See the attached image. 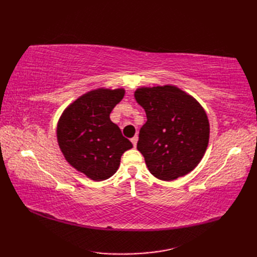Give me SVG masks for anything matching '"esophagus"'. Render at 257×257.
<instances>
[{"label":"esophagus","instance_id":"1","mask_svg":"<svg viewBox=\"0 0 257 257\" xmlns=\"http://www.w3.org/2000/svg\"><path fill=\"white\" fill-rule=\"evenodd\" d=\"M132 143H133L134 147L137 146V143H138V136H135L134 138H132Z\"/></svg>","mask_w":257,"mask_h":257}]
</instances>
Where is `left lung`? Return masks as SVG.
<instances>
[{"label": "left lung", "instance_id": "left-lung-1", "mask_svg": "<svg viewBox=\"0 0 257 257\" xmlns=\"http://www.w3.org/2000/svg\"><path fill=\"white\" fill-rule=\"evenodd\" d=\"M135 98L147 114L137 149L152 176L172 181L190 173L209 144L210 123L203 107L172 85L141 87Z\"/></svg>", "mask_w": 257, "mask_h": 257}]
</instances>
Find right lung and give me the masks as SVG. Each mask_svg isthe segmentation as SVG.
Returning <instances> with one entry per match:
<instances>
[{"label": "right lung", "mask_w": 257, "mask_h": 257, "mask_svg": "<svg viewBox=\"0 0 257 257\" xmlns=\"http://www.w3.org/2000/svg\"><path fill=\"white\" fill-rule=\"evenodd\" d=\"M123 96V88L90 90L70 103L58 120L57 143L65 159L94 181L113 176L123 152L133 148L109 117Z\"/></svg>", "instance_id": "right-lung-1"}]
</instances>
